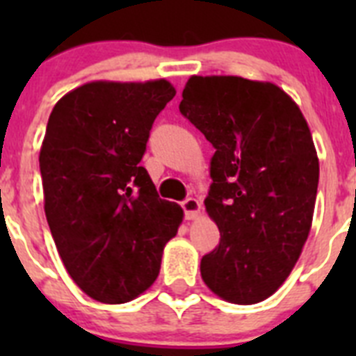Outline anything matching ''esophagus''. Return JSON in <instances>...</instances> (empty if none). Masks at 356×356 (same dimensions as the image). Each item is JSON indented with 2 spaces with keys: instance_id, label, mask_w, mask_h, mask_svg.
I'll return each instance as SVG.
<instances>
[{
  "instance_id": "obj_1",
  "label": "esophagus",
  "mask_w": 356,
  "mask_h": 356,
  "mask_svg": "<svg viewBox=\"0 0 356 356\" xmlns=\"http://www.w3.org/2000/svg\"><path fill=\"white\" fill-rule=\"evenodd\" d=\"M181 209H184V213L187 219H196L200 216L201 203L196 197H187V200L181 201Z\"/></svg>"
}]
</instances>
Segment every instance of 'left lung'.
Segmentation results:
<instances>
[{
    "label": "left lung",
    "instance_id": "1",
    "mask_svg": "<svg viewBox=\"0 0 356 356\" xmlns=\"http://www.w3.org/2000/svg\"><path fill=\"white\" fill-rule=\"evenodd\" d=\"M181 96V115L216 149L205 207L221 241L201 259V278L229 303H259L287 280L310 232L319 184L312 135L273 83L193 76Z\"/></svg>",
    "mask_w": 356,
    "mask_h": 356
}]
</instances>
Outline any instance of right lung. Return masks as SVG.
<instances>
[{"mask_svg": "<svg viewBox=\"0 0 356 356\" xmlns=\"http://www.w3.org/2000/svg\"><path fill=\"white\" fill-rule=\"evenodd\" d=\"M169 81H92L49 115L39 163L44 210L74 284L102 303H124L160 273L184 212L156 194L140 165Z\"/></svg>", "mask_w": 356, "mask_h": 356, "instance_id": "1", "label": "right lung"}]
</instances>
